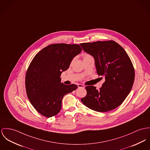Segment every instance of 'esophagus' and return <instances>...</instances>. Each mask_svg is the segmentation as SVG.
Returning a JSON list of instances; mask_svg holds the SVG:
<instances>
[{"label": "esophagus", "mask_w": 150, "mask_h": 150, "mask_svg": "<svg viewBox=\"0 0 150 150\" xmlns=\"http://www.w3.org/2000/svg\"><path fill=\"white\" fill-rule=\"evenodd\" d=\"M78 88H85V86L84 85H82V84H78Z\"/></svg>", "instance_id": "obj_1"}]
</instances>
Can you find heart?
<instances>
[{"label":"heart","instance_id":"1","mask_svg":"<svg viewBox=\"0 0 150 150\" xmlns=\"http://www.w3.org/2000/svg\"><path fill=\"white\" fill-rule=\"evenodd\" d=\"M88 56H90V55H88V54H85V55L83 56V58H85V57H88Z\"/></svg>","mask_w":150,"mask_h":150}]
</instances>
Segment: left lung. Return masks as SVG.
I'll return each instance as SVG.
<instances>
[{
	"mask_svg": "<svg viewBox=\"0 0 150 150\" xmlns=\"http://www.w3.org/2000/svg\"><path fill=\"white\" fill-rule=\"evenodd\" d=\"M94 58L98 75L105 78L102 87L86 86L84 105L98 112H107L119 106L131 91L135 79L132 62L123 48L115 41H98L80 44Z\"/></svg>",
	"mask_w": 150,
	"mask_h": 150,
	"instance_id": "left-lung-1",
	"label": "left lung"
}]
</instances>
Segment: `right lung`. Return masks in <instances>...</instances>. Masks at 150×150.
<instances>
[{
	"instance_id": "1",
	"label": "right lung",
	"mask_w": 150,
	"mask_h": 150,
	"mask_svg": "<svg viewBox=\"0 0 150 150\" xmlns=\"http://www.w3.org/2000/svg\"><path fill=\"white\" fill-rule=\"evenodd\" d=\"M81 50L78 45L52 44L43 48L31 61L25 75V90L30 103L42 115H57L63 96L77 88L74 84L61 83L60 76Z\"/></svg>"
}]
</instances>
